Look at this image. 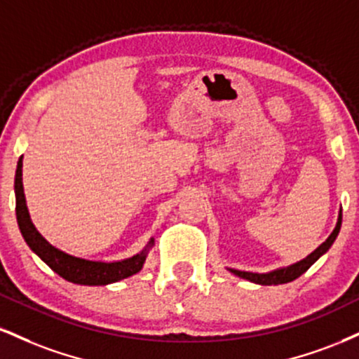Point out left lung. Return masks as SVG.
<instances>
[{
    "label": "left lung",
    "mask_w": 359,
    "mask_h": 359,
    "mask_svg": "<svg viewBox=\"0 0 359 359\" xmlns=\"http://www.w3.org/2000/svg\"><path fill=\"white\" fill-rule=\"evenodd\" d=\"M339 229H341V212H339L338 224H336V227H334V231H332V234L326 239V243H323L316 250H314L313 254H309L308 257L303 259V261H299V262H297V264H292V266H289V267H284V269L273 271V273H269V274L245 273V271H236V269H229V271H231V273H234L236 276H239V278L248 279V280H252V283H256V284H262V286H271V284L291 283V280H294V279L299 278L301 274H304L306 271H308L309 267L313 266L314 262H316L318 259L321 257L323 254H325L326 250L331 248V244L334 243L336 236H338Z\"/></svg>",
    "instance_id": "8db88e82"
}]
</instances>
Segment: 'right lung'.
Listing matches in <instances>:
<instances>
[{"mask_svg":"<svg viewBox=\"0 0 359 359\" xmlns=\"http://www.w3.org/2000/svg\"><path fill=\"white\" fill-rule=\"evenodd\" d=\"M21 167L23 162L18 161L15 175V196H16V221H18L20 231L29 249L46 262L56 274L63 279L70 280L73 284H83V286H105V284L116 283V280L137 274L144 266L147 249L130 259H125L120 262H97L85 261V259L73 257L70 254H65L53 245L46 243V239L33 226L29 219L27 201L23 194V182H21ZM152 244V241H150Z\"/></svg>","mask_w":359,"mask_h":359,"instance_id":"add662e5","label":"right lung"}]
</instances>
